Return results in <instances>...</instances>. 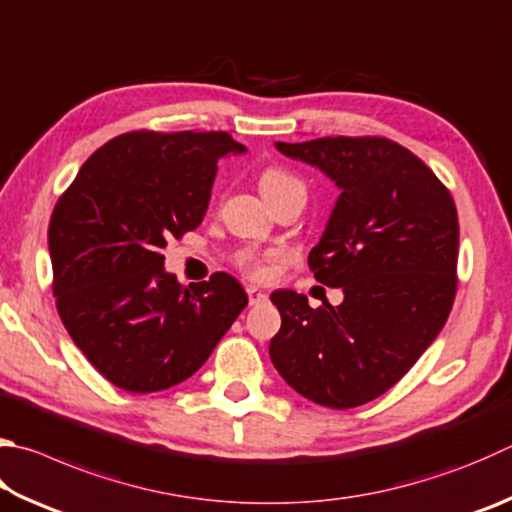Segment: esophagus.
Instances as JSON below:
<instances>
[{"label":"esophagus","instance_id":"esophagus-1","mask_svg":"<svg viewBox=\"0 0 512 512\" xmlns=\"http://www.w3.org/2000/svg\"><path fill=\"white\" fill-rule=\"evenodd\" d=\"M266 300H268V295H266V293L257 291L255 286H250V288H248V302H250V306H255V304H262V302H266Z\"/></svg>","mask_w":512,"mask_h":512}]
</instances>
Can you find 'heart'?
<instances>
[{"instance_id":"1","label":"heart","mask_w":512,"mask_h":512,"mask_svg":"<svg viewBox=\"0 0 512 512\" xmlns=\"http://www.w3.org/2000/svg\"><path fill=\"white\" fill-rule=\"evenodd\" d=\"M288 185H300V181L293 179V176L284 170H277V167H268V170H264L262 176H259V190H262V194L288 188ZM244 266L250 275H262V266H259L255 257H246Z\"/></svg>"}]
</instances>
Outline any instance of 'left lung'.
Returning <instances> with one entry per match:
<instances>
[{"mask_svg": "<svg viewBox=\"0 0 512 512\" xmlns=\"http://www.w3.org/2000/svg\"><path fill=\"white\" fill-rule=\"evenodd\" d=\"M275 147L318 167L340 190L309 266L345 300L311 309L304 295L275 291L282 327L268 347L271 360L313 403L365 405L412 369L448 320L457 293V208L430 167L387 138Z\"/></svg>", "mask_w": 512, "mask_h": 512, "instance_id": "1", "label": "left lung"}]
</instances>
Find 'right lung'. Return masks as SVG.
Instances as JSON below:
<instances>
[{
	"label": "right lung",
	"instance_id": "1",
	"mask_svg": "<svg viewBox=\"0 0 512 512\" xmlns=\"http://www.w3.org/2000/svg\"><path fill=\"white\" fill-rule=\"evenodd\" d=\"M244 152L226 132H129L91 154L55 203L49 253L62 324L125 392L190 378L248 304L228 273L183 286L161 255L203 221L219 159Z\"/></svg>",
	"mask_w": 512,
	"mask_h": 512
}]
</instances>
